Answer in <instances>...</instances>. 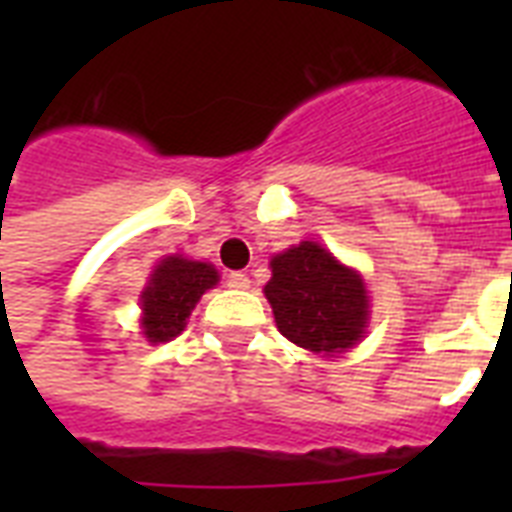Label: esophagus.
Wrapping results in <instances>:
<instances>
[{
  "label": "esophagus",
  "instance_id": "34e87169",
  "mask_svg": "<svg viewBox=\"0 0 512 512\" xmlns=\"http://www.w3.org/2000/svg\"><path fill=\"white\" fill-rule=\"evenodd\" d=\"M228 287H233V289H249V276L247 273H241V271H233V273H228Z\"/></svg>",
  "mask_w": 512,
  "mask_h": 512
}]
</instances>
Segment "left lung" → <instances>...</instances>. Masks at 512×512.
<instances>
[{
  "instance_id": "8db88e82",
  "label": "left lung",
  "mask_w": 512,
  "mask_h": 512,
  "mask_svg": "<svg viewBox=\"0 0 512 512\" xmlns=\"http://www.w3.org/2000/svg\"><path fill=\"white\" fill-rule=\"evenodd\" d=\"M263 292L279 332L300 348L335 356L366 335L364 279L319 241H300L273 257L271 281Z\"/></svg>"
}]
</instances>
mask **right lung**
<instances>
[{
    "label": "right lung",
    "instance_id": "1",
    "mask_svg": "<svg viewBox=\"0 0 512 512\" xmlns=\"http://www.w3.org/2000/svg\"><path fill=\"white\" fill-rule=\"evenodd\" d=\"M220 281L215 265L188 260L183 255L164 257L148 276V287L140 295L143 335L148 342H170L188 324V316L201 295Z\"/></svg>",
    "mask_w": 512,
    "mask_h": 512
}]
</instances>
